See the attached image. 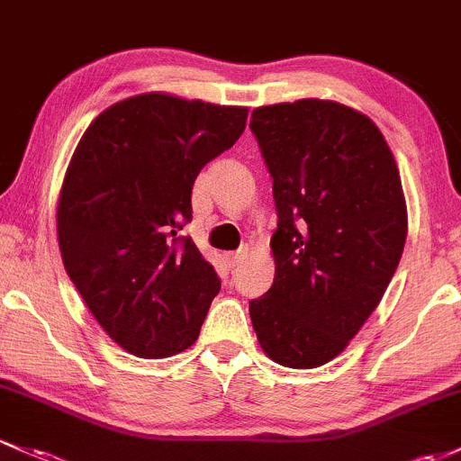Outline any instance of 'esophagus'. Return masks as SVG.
<instances>
[{
  "mask_svg": "<svg viewBox=\"0 0 461 461\" xmlns=\"http://www.w3.org/2000/svg\"><path fill=\"white\" fill-rule=\"evenodd\" d=\"M246 255H249V249H241L237 252H229V255H224L226 264H229V268H235L237 264H241V261L246 259Z\"/></svg>",
  "mask_w": 461,
  "mask_h": 461,
  "instance_id": "esophagus-1",
  "label": "esophagus"
}]
</instances>
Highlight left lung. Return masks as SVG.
I'll list each match as a JSON object with an SVG mask.
<instances>
[{
	"instance_id": "8db88e82",
	"label": "left lung",
	"mask_w": 461,
	"mask_h": 461,
	"mask_svg": "<svg viewBox=\"0 0 461 461\" xmlns=\"http://www.w3.org/2000/svg\"><path fill=\"white\" fill-rule=\"evenodd\" d=\"M279 226L275 281L250 301L261 349L275 363H330L378 308L407 240V200L383 131L367 113L301 98L252 110Z\"/></svg>"
}]
</instances>
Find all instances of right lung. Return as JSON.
I'll return each instance as SVG.
<instances>
[{
	"mask_svg": "<svg viewBox=\"0 0 461 461\" xmlns=\"http://www.w3.org/2000/svg\"><path fill=\"white\" fill-rule=\"evenodd\" d=\"M249 107L145 92L98 113L57 202L63 266L113 343L169 358L197 340L220 279L191 240V191L246 130Z\"/></svg>",
	"mask_w": 461,
	"mask_h": 461,
	"instance_id": "1",
	"label": "right lung"
}]
</instances>
